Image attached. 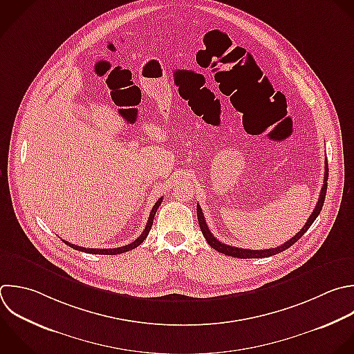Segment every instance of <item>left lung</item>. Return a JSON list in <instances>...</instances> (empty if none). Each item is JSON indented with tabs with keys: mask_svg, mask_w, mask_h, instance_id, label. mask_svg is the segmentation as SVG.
<instances>
[{
	"mask_svg": "<svg viewBox=\"0 0 354 354\" xmlns=\"http://www.w3.org/2000/svg\"><path fill=\"white\" fill-rule=\"evenodd\" d=\"M328 162H325V173H324V184H322V188H321V194H319V198H318V202L313 210V213L310 214L308 220L306 221V224L303 225V228L293 236L290 238L289 241H286L285 243H282L281 246H277V248H272V249H264V250H250V249H242V248H235V246H230V245H225L220 241H217L213 234L210 232L207 224H206V220L203 217V212L201 209V206L198 205L196 206V214H198V221H199V227H201V231L205 236V239L207 241V243L216 249L217 252L220 253H224L227 256H232V257H239V259H260V257H268V256H274L277 253H281L283 250H286L289 246H292L295 242H297V239H300L304 232L310 228V225L314 223V220L317 218V216L319 214L321 209H322V205H324V201H325V194H326V185H328Z\"/></svg>",
	"mask_w": 354,
	"mask_h": 354,
	"instance_id": "1",
	"label": "left lung"
}]
</instances>
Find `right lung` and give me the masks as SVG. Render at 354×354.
Returning <instances> with one entry per match:
<instances>
[{
	"instance_id": "1",
	"label": "right lung",
	"mask_w": 354,
	"mask_h": 354,
	"mask_svg": "<svg viewBox=\"0 0 354 354\" xmlns=\"http://www.w3.org/2000/svg\"><path fill=\"white\" fill-rule=\"evenodd\" d=\"M162 201H163V198H159V201L153 205V207H152V210H151V214H149V218H148V223H147L145 230L142 231V234H141L134 242H131V243H129V245H124V246H120V248H115V249H90V248H83V246L73 245V243H71V242H68V241H64V242H65L66 245H69L71 248L76 249V250L86 252V253H94V254H119V253L129 252V250L137 248L138 245H141V243L144 242V239L148 236V234H149V231H151V228H152V224H153V218H155L156 210H158V207L160 206Z\"/></svg>"
}]
</instances>
